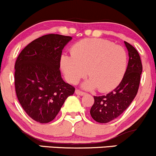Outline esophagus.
Returning <instances> with one entry per match:
<instances>
[{"label": "esophagus", "instance_id": "obj_1", "mask_svg": "<svg viewBox=\"0 0 156 156\" xmlns=\"http://www.w3.org/2000/svg\"><path fill=\"white\" fill-rule=\"evenodd\" d=\"M75 93H76V94L80 95V96H83V95L85 94V93L84 91H80V90H79V89H76V91H75Z\"/></svg>", "mask_w": 156, "mask_h": 156}]
</instances>
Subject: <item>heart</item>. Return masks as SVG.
I'll return each instance as SVG.
<instances>
[{"label":"heart","mask_w":156,"mask_h":156,"mask_svg":"<svg viewBox=\"0 0 156 156\" xmlns=\"http://www.w3.org/2000/svg\"><path fill=\"white\" fill-rule=\"evenodd\" d=\"M60 65L69 83H78L88 71L91 80L84 87H97L99 91L106 92L121 81L126 70L127 53L108 40L86 38L73 45L71 56H62Z\"/></svg>","instance_id":"heart-1"}]
</instances>
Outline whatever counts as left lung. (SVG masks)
<instances>
[{"label": "left lung", "mask_w": 156, "mask_h": 156, "mask_svg": "<svg viewBox=\"0 0 156 156\" xmlns=\"http://www.w3.org/2000/svg\"><path fill=\"white\" fill-rule=\"evenodd\" d=\"M129 52V62L123 79L113 91L103 96H94V103L90 114L95 121L106 123L120 116L129 106L138 93L142 63L138 52L124 41Z\"/></svg>", "instance_id": "left-lung-1"}]
</instances>
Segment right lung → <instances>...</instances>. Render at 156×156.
<instances>
[{
	"instance_id": "1",
	"label": "right lung",
	"mask_w": 156,
	"mask_h": 156,
	"mask_svg": "<svg viewBox=\"0 0 156 156\" xmlns=\"http://www.w3.org/2000/svg\"><path fill=\"white\" fill-rule=\"evenodd\" d=\"M71 36L48 34L27 45L15 64V88L23 109L35 121H52L75 88L64 82L60 59Z\"/></svg>"
}]
</instances>
